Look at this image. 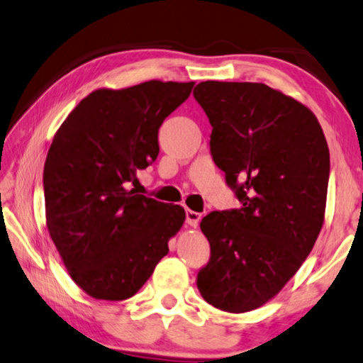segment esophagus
<instances>
[{"instance_id":"obj_1","label":"esophagus","mask_w":363,"mask_h":363,"mask_svg":"<svg viewBox=\"0 0 363 363\" xmlns=\"http://www.w3.org/2000/svg\"><path fill=\"white\" fill-rule=\"evenodd\" d=\"M201 220V213L194 212V211H186V223L191 228H198Z\"/></svg>"}]
</instances>
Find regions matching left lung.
I'll use <instances>...</instances> for the list:
<instances>
[{"mask_svg":"<svg viewBox=\"0 0 363 363\" xmlns=\"http://www.w3.org/2000/svg\"><path fill=\"white\" fill-rule=\"evenodd\" d=\"M193 95L213 127V161L242 202L202 218L212 257L198 289L213 308L249 313L285 287L319 238L328 145L306 105L262 82L206 81Z\"/></svg>","mask_w":363,"mask_h":363,"instance_id":"obj_1","label":"left lung"}]
</instances>
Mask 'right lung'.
Instances as JSON below:
<instances>
[{
	"label": "right lung",
	"instance_id": "1",
	"mask_svg": "<svg viewBox=\"0 0 363 363\" xmlns=\"http://www.w3.org/2000/svg\"><path fill=\"white\" fill-rule=\"evenodd\" d=\"M194 82L97 89L55 132L44 164L46 226L78 287L95 300L137 294L169 253L185 208L137 194L159 155L157 130Z\"/></svg>",
	"mask_w": 363,
	"mask_h": 363
}]
</instances>
